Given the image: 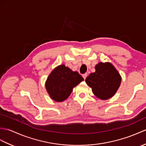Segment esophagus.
<instances>
[{"label":"esophagus","instance_id":"esophagus-1","mask_svg":"<svg viewBox=\"0 0 146 146\" xmlns=\"http://www.w3.org/2000/svg\"><path fill=\"white\" fill-rule=\"evenodd\" d=\"M83 77L84 80H85V79L86 78V77H87V74H86V73L83 74Z\"/></svg>","mask_w":146,"mask_h":146}]
</instances>
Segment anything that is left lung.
Returning a JSON list of instances; mask_svg holds the SVG:
<instances>
[{"mask_svg": "<svg viewBox=\"0 0 146 146\" xmlns=\"http://www.w3.org/2000/svg\"><path fill=\"white\" fill-rule=\"evenodd\" d=\"M122 78L110 62H100L95 66V72L89 74L85 80L93 94L101 100L113 97L121 85Z\"/></svg>", "mask_w": 146, "mask_h": 146, "instance_id": "8db88e82", "label": "left lung"}]
</instances>
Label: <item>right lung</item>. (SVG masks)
<instances>
[{
  "mask_svg": "<svg viewBox=\"0 0 146 146\" xmlns=\"http://www.w3.org/2000/svg\"><path fill=\"white\" fill-rule=\"evenodd\" d=\"M83 80V78L77 72H73L65 65H60L49 74L45 88L51 99L56 102H62L69 97L73 88Z\"/></svg>",
  "mask_w": 146,
  "mask_h": 146,
  "instance_id": "add662e5",
  "label": "right lung"
}]
</instances>
